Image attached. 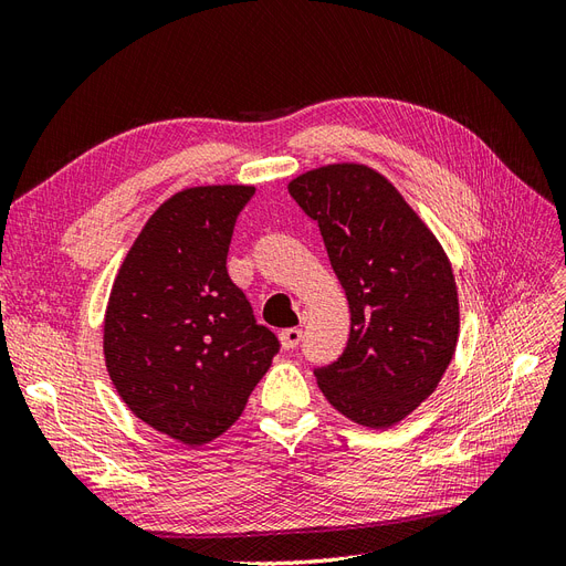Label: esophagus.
<instances>
[{
	"mask_svg": "<svg viewBox=\"0 0 566 566\" xmlns=\"http://www.w3.org/2000/svg\"><path fill=\"white\" fill-rule=\"evenodd\" d=\"M279 339L285 349H295L302 339V328H285L279 333Z\"/></svg>",
	"mask_w": 566,
	"mask_h": 566,
	"instance_id": "1",
	"label": "esophagus"
}]
</instances>
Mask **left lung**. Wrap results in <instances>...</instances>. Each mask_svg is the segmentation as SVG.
Wrapping results in <instances>:
<instances>
[{"mask_svg":"<svg viewBox=\"0 0 566 566\" xmlns=\"http://www.w3.org/2000/svg\"><path fill=\"white\" fill-rule=\"evenodd\" d=\"M287 191L318 221L352 314L345 354L318 368L316 382L342 416L385 430L430 397L455 354L460 304L449 254L368 165H323Z\"/></svg>","mask_w":566,"mask_h":566,"instance_id":"1","label":"left lung"}]
</instances>
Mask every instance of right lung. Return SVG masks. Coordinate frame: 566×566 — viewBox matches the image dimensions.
<instances>
[{"instance_id": "obj_1", "label": "right lung", "mask_w": 566, "mask_h": 566, "mask_svg": "<svg viewBox=\"0 0 566 566\" xmlns=\"http://www.w3.org/2000/svg\"><path fill=\"white\" fill-rule=\"evenodd\" d=\"M254 186H191L167 198L119 264L104 358L132 413L186 447L241 418L279 339L256 325L227 271L235 217Z\"/></svg>"}]
</instances>
